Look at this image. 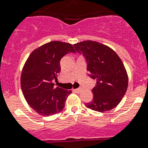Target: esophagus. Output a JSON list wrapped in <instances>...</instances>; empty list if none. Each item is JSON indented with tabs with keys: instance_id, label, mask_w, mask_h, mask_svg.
<instances>
[{
	"instance_id": "obj_1",
	"label": "esophagus",
	"mask_w": 148,
	"mask_h": 148,
	"mask_svg": "<svg viewBox=\"0 0 148 148\" xmlns=\"http://www.w3.org/2000/svg\"><path fill=\"white\" fill-rule=\"evenodd\" d=\"M82 90H83L82 88H77V89H75L74 90H75V92H78V93H79V92H81V91H82Z\"/></svg>"
}]
</instances>
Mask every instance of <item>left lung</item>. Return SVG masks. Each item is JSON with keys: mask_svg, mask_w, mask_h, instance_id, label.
<instances>
[{"mask_svg": "<svg viewBox=\"0 0 148 148\" xmlns=\"http://www.w3.org/2000/svg\"><path fill=\"white\" fill-rule=\"evenodd\" d=\"M74 47L85 58L89 76L97 80L92 89L93 100L86 107L99 112L116 107L128 87V76L120 58L112 49L95 41L80 42Z\"/></svg>", "mask_w": 148, "mask_h": 148, "instance_id": "1", "label": "left lung"}]
</instances>
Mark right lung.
<instances>
[{
	"label": "right lung",
	"instance_id": "1",
	"mask_svg": "<svg viewBox=\"0 0 148 148\" xmlns=\"http://www.w3.org/2000/svg\"><path fill=\"white\" fill-rule=\"evenodd\" d=\"M72 44L51 41L34 50L21 75V87L29 105L44 116L57 114L65 107L72 90L54 86L61 71L60 62L65 54L75 53Z\"/></svg>",
	"mask_w": 148,
	"mask_h": 148
}]
</instances>
